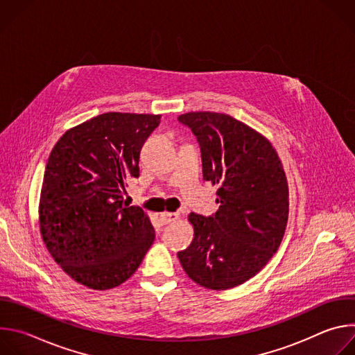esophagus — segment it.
Wrapping results in <instances>:
<instances>
[{"label": "esophagus", "instance_id": "esophagus-1", "mask_svg": "<svg viewBox=\"0 0 355 355\" xmlns=\"http://www.w3.org/2000/svg\"><path fill=\"white\" fill-rule=\"evenodd\" d=\"M178 218H180V215H178V214H173V212H163V214L160 215V220H162L164 225L171 223V222H175Z\"/></svg>", "mask_w": 355, "mask_h": 355}]
</instances>
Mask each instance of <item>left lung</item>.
I'll use <instances>...</instances> for the list:
<instances>
[{"label":"left lung","mask_w":355,"mask_h":355,"mask_svg":"<svg viewBox=\"0 0 355 355\" xmlns=\"http://www.w3.org/2000/svg\"><path fill=\"white\" fill-rule=\"evenodd\" d=\"M196 137L202 174L218 184V212L191 214V245L178 252L188 277L229 289L254 277L278 250L289 212L288 182L271 143L243 122L216 112L178 116Z\"/></svg>","instance_id":"1"}]
</instances>
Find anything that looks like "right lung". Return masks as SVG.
Returning a JSON list of instances; mask_svg holds the SVG:
<instances>
[{"label":"right lung","mask_w":355,"mask_h":355,"mask_svg":"<svg viewBox=\"0 0 355 355\" xmlns=\"http://www.w3.org/2000/svg\"><path fill=\"white\" fill-rule=\"evenodd\" d=\"M160 115L108 112L67 130L49 156L39 204L43 241L74 281L96 291L133 275L156 233L123 202Z\"/></svg>","instance_id":"1"}]
</instances>
